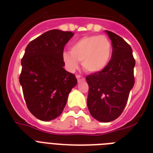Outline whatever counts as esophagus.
<instances>
[{
	"instance_id": "obj_1",
	"label": "esophagus",
	"mask_w": 153,
	"mask_h": 153,
	"mask_svg": "<svg viewBox=\"0 0 153 153\" xmlns=\"http://www.w3.org/2000/svg\"><path fill=\"white\" fill-rule=\"evenodd\" d=\"M76 78H77V79H78V81H79V82L84 81V80H85V78H84L83 76L80 75V74H77Z\"/></svg>"
}]
</instances>
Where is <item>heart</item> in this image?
<instances>
[{"label": "heart", "instance_id": "b5f03b06", "mask_svg": "<svg viewBox=\"0 0 153 153\" xmlns=\"http://www.w3.org/2000/svg\"><path fill=\"white\" fill-rule=\"evenodd\" d=\"M113 46L104 36H84L72 44L71 51L62 53V60L70 71H74L82 62L84 70L96 73L104 70L112 58Z\"/></svg>", "mask_w": 153, "mask_h": 153}]
</instances>
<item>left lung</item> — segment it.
<instances>
[{"label":"left lung","mask_w":153,"mask_h":153,"mask_svg":"<svg viewBox=\"0 0 153 153\" xmlns=\"http://www.w3.org/2000/svg\"><path fill=\"white\" fill-rule=\"evenodd\" d=\"M113 53L104 70L86 78L89 86L87 106L91 116L102 122L117 119L123 112L135 82V59L130 45L114 32L106 31Z\"/></svg>","instance_id":"1"}]
</instances>
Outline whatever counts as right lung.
<instances>
[{"label": "right lung", "mask_w": 153, "mask_h": 153, "mask_svg": "<svg viewBox=\"0 0 153 153\" xmlns=\"http://www.w3.org/2000/svg\"><path fill=\"white\" fill-rule=\"evenodd\" d=\"M73 36L71 32L50 30L30 42L25 49L20 83L27 109L41 121L59 116L69 93L76 86L74 74L63 68L62 56Z\"/></svg>", "instance_id": "1"}]
</instances>
